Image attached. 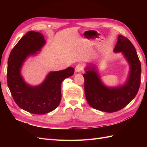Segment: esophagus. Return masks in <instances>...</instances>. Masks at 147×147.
Returning a JSON list of instances; mask_svg holds the SVG:
<instances>
[{
  "mask_svg": "<svg viewBox=\"0 0 147 147\" xmlns=\"http://www.w3.org/2000/svg\"><path fill=\"white\" fill-rule=\"evenodd\" d=\"M83 65L82 64H78L76 67H75V72H80L81 71L83 70Z\"/></svg>",
  "mask_w": 147,
  "mask_h": 147,
  "instance_id": "1",
  "label": "esophagus"
}]
</instances>
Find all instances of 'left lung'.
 Segmentation results:
<instances>
[{
	"instance_id": "1",
	"label": "left lung",
	"mask_w": 147,
	"mask_h": 147,
	"mask_svg": "<svg viewBox=\"0 0 147 147\" xmlns=\"http://www.w3.org/2000/svg\"><path fill=\"white\" fill-rule=\"evenodd\" d=\"M121 53L129 65V72L123 85L109 87L102 82L96 65L84 69V93L88 104L93 109L112 113L123 109L134 98L140 84L141 64L136 49L129 40L118 35L113 50Z\"/></svg>"
}]
</instances>
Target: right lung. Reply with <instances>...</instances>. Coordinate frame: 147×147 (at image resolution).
Instances as JSON below:
<instances>
[{
    "label": "right lung",
    "instance_id": "obj_1",
    "mask_svg": "<svg viewBox=\"0 0 147 147\" xmlns=\"http://www.w3.org/2000/svg\"><path fill=\"white\" fill-rule=\"evenodd\" d=\"M43 35L29 31L12 49L8 60L7 84L16 104L24 110L37 115L45 114L57 107L61 99V83L74 74L73 67L49 72L37 86L26 83L21 70L29 56L38 54L45 45Z\"/></svg>",
    "mask_w": 147,
    "mask_h": 147
}]
</instances>
